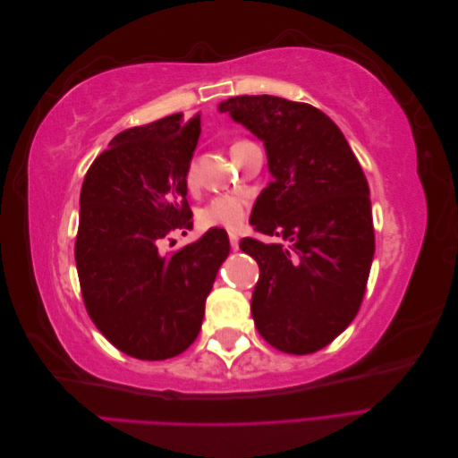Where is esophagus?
<instances>
[{
  "mask_svg": "<svg viewBox=\"0 0 458 458\" xmlns=\"http://www.w3.org/2000/svg\"><path fill=\"white\" fill-rule=\"evenodd\" d=\"M239 234L237 233H229V242H231V248L233 250H239Z\"/></svg>",
  "mask_w": 458,
  "mask_h": 458,
  "instance_id": "1",
  "label": "esophagus"
}]
</instances>
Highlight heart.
<instances>
[{"instance_id":"b5f03b06","label":"heart","mask_w":458,"mask_h":458,"mask_svg":"<svg viewBox=\"0 0 458 458\" xmlns=\"http://www.w3.org/2000/svg\"><path fill=\"white\" fill-rule=\"evenodd\" d=\"M185 183L189 189L197 187V164L191 162L185 172ZM248 206L242 199L233 195H219L206 202L199 210V224L202 227L239 229L246 219Z\"/></svg>"}]
</instances>
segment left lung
<instances>
[{
    "mask_svg": "<svg viewBox=\"0 0 458 458\" xmlns=\"http://www.w3.org/2000/svg\"><path fill=\"white\" fill-rule=\"evenodd\" d=\"M219 110L266 145L273 182L254 204V231L290 242H241L259 266L254 323L273 348L315 353L348 328L365 296L374 256L367 177L340 128L308 103L239 95Z\"/></svg>",
    "mask_w": 458,
    "mask_h": 458,
    "instance_id": "1",
    "label": "left lung"
}]
</instances>
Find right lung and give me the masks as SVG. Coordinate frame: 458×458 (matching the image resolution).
Returning <instances> with one entry per match:
<instances>
[{"label": "right lung", "instance_id": "1", "mask_svg": "<svg viewBox=\"0 0 458 458\" xmlns=\"http://www.w3.org/2000/svg\"><path fill=\"white\" fill-rule=\"evenodd\" d=\"M199 135L200 113L123 130L81 183L74 256L84 306L114 348L143 361L175 357L197 340L229 256L224 229L160 252L174 231L192 229L185 172Z\"/></svg>", "mask_w": 458, "mask_h": 458}]
</instances>
